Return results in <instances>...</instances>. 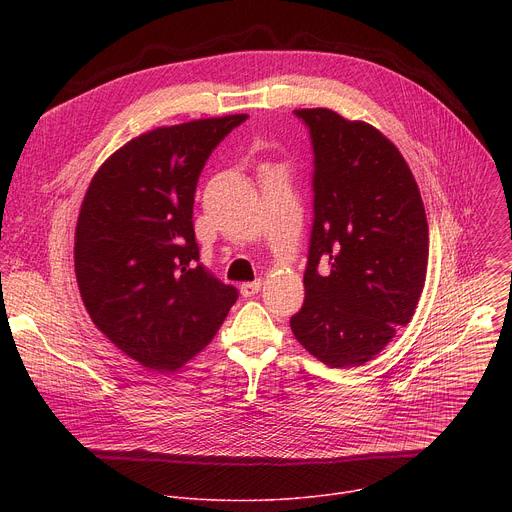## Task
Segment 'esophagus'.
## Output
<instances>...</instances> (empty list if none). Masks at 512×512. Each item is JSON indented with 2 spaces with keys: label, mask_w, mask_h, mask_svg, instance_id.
<instances>
[{
  "label": "esophagus",
  "mask_w": 512,
  "mask_h": 512,
  "mask_svg": "<svg viewBox=\"0 0 512 512\" xmlns=\"http://www.w3.org/2000/svg\"><path fill=\"white\" fill-rule=\"evenodd\" d=\"M259 289H261V281L243 283V285H241V296H243V298H253Z\"/></svg>",
  "instance_id": "1"
}]
</instances>
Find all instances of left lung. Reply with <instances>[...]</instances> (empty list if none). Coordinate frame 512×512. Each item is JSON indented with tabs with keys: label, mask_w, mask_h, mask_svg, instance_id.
Here are the masks:
<instances>
[{
	"label": "left lung",
	"mask_w": 512,
	"mask_h": 512,
	"mask_svg": "<svg viewBox=\"0 0 512 512\" xmlns=\"http://www.w3.org/2000/svg\"><path fill=\"white\" fill-rule=\"evenodd\" d=\"M314 152V223L306 300L289 326L332 369L364 364L415 314L427 271V218L417 182L373 125L298 109Z\"/></svg>",
	"instance_id": "left-lung-1"
}]
</instances>
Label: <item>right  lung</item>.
Segmentation results:
<instances>
[{"instance_id": "1", "label": "right lung", "mask_w": 512, "mask_h": 512, "mask_svg": "<svg viewBox=\"0 0 512 512\" xmlns=\"http://www.w3.org/2000/svg\"><path fill=\"white\" fill-rule=\"evenodd\" d=\"M249 115L143 133L117 150L85 194L75 271L95 326L152 371H176L239 298L202 263L192 210L200 172Z\"/></svg>"}]
</instances>
